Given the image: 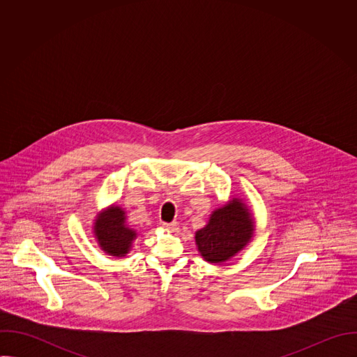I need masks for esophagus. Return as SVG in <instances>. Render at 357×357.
<instances>
[{
  "label": "esophagus",
  "mask_w": 357,
  "mask_h": 357,
  "mask_svg": "<svg viewBox=\"0 0 357 357\" xmlns=\"http://www.w3.org/2000/svg\"><path fill=\"white\" fill-rule=\"evenodd\" d=\"M164 227H165V230H168V231H176V230L179 229V225H178L176 222H172V223H165Z\"/></svg>",
  "instance_id": "obj_1"
}]
</instances>
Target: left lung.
I'll list each match as a JSON object with an SVG mask.
<instances>
[{"instance_id":"left-lung-1","label":"left lung","mask_w":357,"mask_h":357,"mask_svg":"<svg viewBox=\"0 0 357 357\" xmlns=\"http://www.w3.org/2000/svg\"><path fill=\"white\" fill-rule=\"evenodd\" d=\"M257 223L248 205L240 196H231L216 208L208 223L195 233L200 257L212 264L231 260L256 236Z\"/></svg>"}]
</instances>
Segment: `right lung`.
<instances>
[{
  "label": "right lung",
  "instance_id": "right-lung-1",
  "mask_svg": "<svg viewBox=\"0 0 357 357\" xmlns=\"http://www.w3.org/2000/svg\"><path fill=\"white\" fill-rule=\"evenodd\" d=\"M91 233L98 248L107 256L121 259L132 248L138 233L127 222V212L119 205H110L97 212Z\"/></svg>",
  "mask_w": 357,
  "mask_h": 357
}]
</instances>
